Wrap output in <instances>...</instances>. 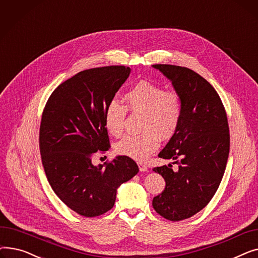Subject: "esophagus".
<instances>
[{
  "mask_svg": "<svg viewBox=\"0 0 258 258\" xmlns=\"http://www.w3.org/2000/svg\"><path fill=\"white\" fill-rule=\"evenodd\" d=\"M138 166H139V170L140 171H147V166L145 165V164H143V163H141V162H139L138 163Z\"/></svg>",
  "mask_w": 258,
  "mask_h": 258,
  "instance_id": "obj_1",
  "label": "esophagus"
}]
</instances>
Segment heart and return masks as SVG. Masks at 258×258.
I'll return each instance as SVG.
<instances>
[{
  "mask_svg": "<svg viewBox=\"0 0 258 258\" xmlns=\"http://www.w3.org/2000/svg\"><path fill=\"white\" fill-rule=\"evenodd\" d=\"M126 108L140 113L138 135H127L115 146V152L134 160L143 161L152 155L160 144V138L167 140L177 132L182 116V103L179 95L165 92L163 88L150 81L140 80L132 86L123 96ZM126 108L112 100L103 111V124L114 137L123 132Z\"/></svg>",
  "mask_w": 258,
  "mask_h": 258,
  "instance_id": "1",
  "label": "heart"
}]
</instances>
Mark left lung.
I'll use <instances>...</instances> for the list:
<instances>
[{
	"label": "left lung",
	"mask_w": 258,
	"mask_h": 258,
	"mask_svg": "<svg viewBox=\"0 0 258 258\" xmlns=\"http://www.w3.org/2000/svg\"><path fill=\"white\" fill-rule=\"evenodd\" d=\"M153 68L171 81L182 103L178 130L159 154L175 160L179 169L173 171L171 164L153 169L166 182L153 207L164 219L178 222L202 210L218 190L230 150L228 120L219 94L205 78L185 67Z\"/></svg>",
	"instance_id": "obj_1"
}]
</instances>
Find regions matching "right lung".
Returning <instances> with one entry per match:
<instances>
[{
	"label": "right lung",
	"mask_w": 258,
	"mask_h": 258,
	"mask_svg": "<svg viewBox=\"0 0 258 258\" xmlns=\"http://www.w3.org/2000/svg\"><path fill=\"white\" fill-rule=\"evenodd\" d=\"M131 69L94 68L63 81L49 97L39 127V151L53 191L79 215L93 218L111 210L118 187L139 171L133 159L92 163V156L110 146L103 111Z\"/></svg>",
	"instance_id": "add662e5"
}]
</instances>
